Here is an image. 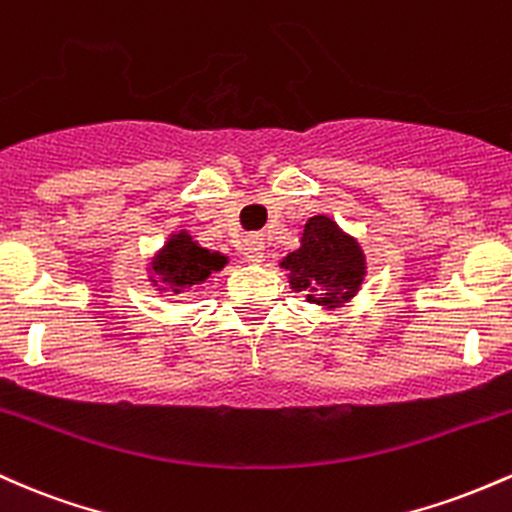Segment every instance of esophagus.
I'll return each mask as SVG.
<instances>
[{"mask_svg":"<svg viewBox=\"0 0 512 512\" xmlns=\"http://www.w3.org/2000/svg\"><path fill=\"white\" fill-rule=\"evenodd\" d=\"M263 241L258 239V237H249V239H244V244H241V254H244V258L249 263H258V261H263Z\"/></svg>","mask_w":512,"mask_h":512,"instance_id":"esophagus-1","label":"esophagus"}]
</instances>
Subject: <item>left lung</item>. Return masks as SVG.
Listing matches in <instances>:
<instances>
[{"label":"left lung","instance_id":"1","mask_svg":"<svg viewBox=\"0 0 512 512\" xmlns=\"http://www.w3.org/2000/svg\"><path fill=\"white\" fill-rule=\"evenodd\" d=\"M295 292H307V302L341 307L360 290L365 278V256L360 244L348 237L331 217H309L302 246L283 258Z\"/></svg>","mask_w":512,"mask_h":512}]
</instances>
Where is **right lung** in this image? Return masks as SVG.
<instances>
[{"label":"right lung","instance_id":"right-lung-1","mask_svg":"<svg viewBox=\"0 0 512 512\" xmlns=\"http://www.w3.org/2000/svg\"><path fill=\"white\" fill-rule=\"evenodd\" d=\"M225 263L227 256L203 249L188 232L171 234L164 249L152 261V283H166L174 292H183L186 287L205 283L212 273L222 271Z\"/></svg>","mask_w":512,"mask_h":512}]
</instances>
